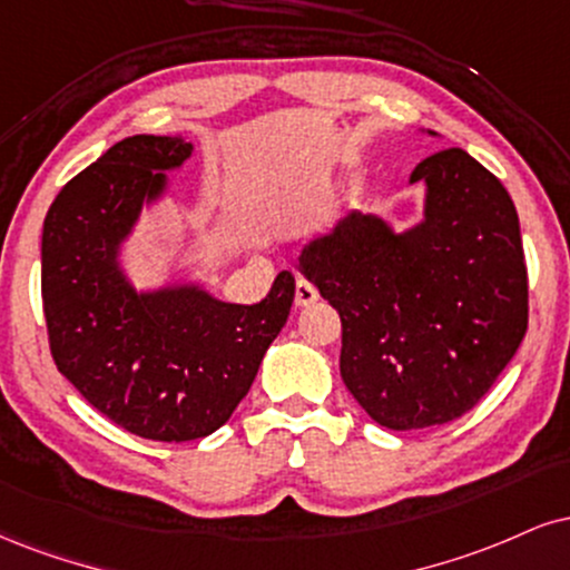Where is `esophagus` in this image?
Listing matches in <instances>:
<instances>
[{
    "instance_id": "1",
    "label": "esophagus",
    "mask_w": 570,
    "mask_h": 570,
    "mask_svg": "<svg viewBox=\"0 0 570 570\" xmlns=\"http://www.w3.org/2000/svg\"><path fill=\"white\" fill-rule=\"evenodd\" d=\"M315 299H318V289H315L311 281L299 278L297 286H294V305L307 307V305H313Z\"/></svg>"
}]
</instances>
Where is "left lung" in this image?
<instances>
[{
  "mask_svg": "<svg viewBox=\"0 0 570 570\" xmlns=\"http://www.w3.org/2000/svg\"><path fill=\"white\" fill-rule=\"evenodd\" d=\"M409 183L424 185L420 223L397 230L353 209L297 257L342 318V382L387 430L470 411L528 328L523 242L504 185L462 148L428 156Z\"/></svg>",
  "mask_w": 570,
  "mask_h": 570,
  "instance_id": "8db88e82",
  "label": "left lung"
}]
</instances>
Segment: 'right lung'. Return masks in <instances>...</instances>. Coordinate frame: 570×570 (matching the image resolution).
<instances>
[{"instance_id": "right-lung-1", "label": "right lung", "mask_w": 570, "mask_h": 570, "mask_svg": "<svg viewBox=\"0 0 570 570\" xmlns=\"http://www.w3.org/2000/svg\"><path fill=\"white\" fill-rule=\"evenodd\" d=\"M194 154L183 137H125L60 190L42 228V299L58 372L100 414L148 441L207 438L249 393L294 303L281 271L257 305L202 281L135 286L125 252Z\"/></svg>"}]
</instances>
